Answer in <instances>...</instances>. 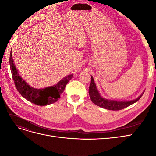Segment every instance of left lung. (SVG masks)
I'll return each mask as SVG.
<instances>
[{"instance_id": "left-lung-1", "label": "left lung", "mask_w": 156, "mask_h": 156, "mask_svg": "<svg viewBox=\"0 0 156 156\" xmlns=\"http://www.w3.org/2000/svg\"><path fill=\"white\" fill-rule=\"evenodd\" d=\"M144 90L141 93L140 95L136 98L135 100H110L103 98L101 94L99 92L98 89L96 87V84L94 81L93 77L91 75V83L89 87V95L92 101L96 104V105L102 107L103 108L108 110L112 111H119L123 109V108L128 107L133 103H136L143 96Z\"/></svg>"}]
</instances>
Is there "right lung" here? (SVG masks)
<instances>
[{
    "mask_svg": "<svg viewBox=\"0 0 156 156\" xmlns=\"http://www.w3.org/2000/svg\"><path fill=\"white\" fill-rule=\"evenodd\" d=\"M12 58V49H11L10 66L12 78L17 91L27 100L37 105H48L57 101L63 93L66 85L73 77V74H70L62 78L53 86L36 88L31 87L20 76Z\"/></svg>",
    "mask_w": 156,
    "mask_h": 156,
    "instance_id": "right-lung-1",
    "label": "right lung"
}]
</instances>
